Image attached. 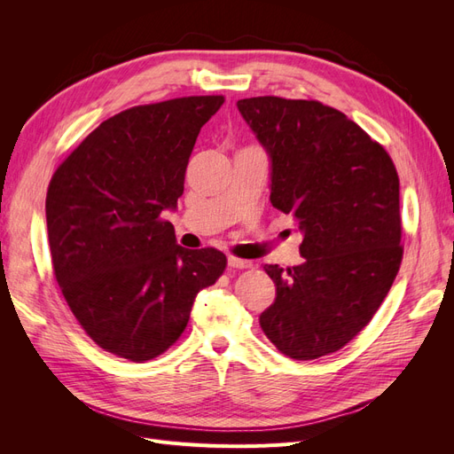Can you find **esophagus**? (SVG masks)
<instances>
[{
    "instance_id": "esophagus-1",
    "label": "esophagus",
    "mask_w": 454,
    "mask_h": 454,
    "mask_svg": "<svg viewBox=\"0 0 454 454\" xmlns=\"http://www.w3.org/2000/svg\"><path fill=\"white\" fill-rule=\"evenodd\" d=\"M227 263L231 269H252L254 263L252 261H246V259H239V257H229Z\"/></svg>"
}]
</instances>
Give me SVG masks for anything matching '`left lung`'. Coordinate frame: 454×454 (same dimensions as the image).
Segmentation results:
<instances>
[{
	"mask_svg": "<svg viewBox=\"0 0 454 454\" xmlns=\"http://www.w3.org/2000/svg\"><path fill=\"white\" fill-rule=\"evenodd\" d=\"M237 107L269 155L272 206L303 235V263L265 265L277 299L259 325L287 358L316 360L362 332L400 270V180L384 147L333 107L278 96Z\"/></svg>",
	"mask_w": 454,
	"mask_h": 454,
	"instance_id": "left-lung-1",
	"label": "left lung"
}]
</instances>
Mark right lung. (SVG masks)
Instances as JSON below:
<instances>
[{
  "label": "right lung",
  "instance_id": "right-lung-1",
  "mask_svg": "<svg viewBox=\"0 0 454 454\" xmlns=\"http://www.w3.org/2000/svg\"><path fill=\"white\" fill-rule=\"evenodd\" d=\"M223 102L189 96L109 117L49 184L54 277L87 335L119 358L142 364L170 348L197 294L225 270L222 252L182 248L160 219L177 208L197 136Z\"/></svg>",
  "mask_w": 454,
  "mask_h": 454
}]
</instances>
